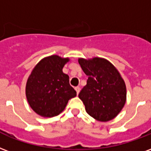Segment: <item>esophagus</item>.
I'll return each mask as SVG.
<instances>
[{"mask_svg": "<svg viewBox=\"0 0 151 151\" xmlns=\"http://www.w3.org/2000/svg\"><path fill=\"white\" fill-rule=\"evenodd\" d=\"M75 90H76V91H77V93L78 94L79 92H80V90H81V88H80V87H79V86L75 87Z\"/></svg>", "mask_w": 151, "mask_h": 151, "instance_id": "esophagus-1", "label": "esophagus"}]
</instances>
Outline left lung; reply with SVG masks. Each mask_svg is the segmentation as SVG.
<instances>
[{
  "label": "left lung",
  "instance_id": "8db88e82",
  "mask_svg": "<svg viewBox=\"0 0 151 151\" xmlns=\"http://www.w3.org/2000/svg\"><path fill=\"white\" fill-rule=\"evenodd\" d=\"M88 76L86 86L78 97L88 114L100 122L112 120L120 113L127 100L125 81L115 67L104 58H79Z\"/></svg>",
  "mask_w": 151,
  "mask_h": 151
}]
</instances>
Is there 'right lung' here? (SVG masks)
Here are the masks:
<instances>
[{
  "mask_svg": "<svg viewBox=\"0 0 151 151\" xmlns=\"http://www.w3.org/2000/svg\"><path fill=\"white\" fill-rule=\"evenodd\" d=\"M69 61L58 55L45 58L29 77L25 94L30 107L39 115L45 118L58 115L70 98L77 95L70 85L69 76L62 72Z\"/></svg>",
  "mask_w": 151,
  "mask_h": 151,
  "instance_id": "1",
  "label": "right lung"
}]
</instances>
